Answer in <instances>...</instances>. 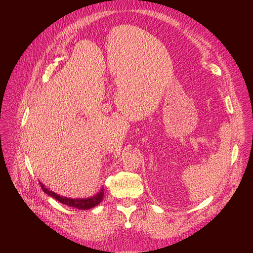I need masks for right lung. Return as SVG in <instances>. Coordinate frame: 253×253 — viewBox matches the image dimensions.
I'll use <instances>...</instances> for the list:
<instances>
[{
  "instance_id": "right-lung-1",
  "label": "right lung",
  "mask_w": 253,
  "mask_h": 253,
  "mask_svg": "<svg viewBox=\"0 0 253 253\" xmlns=\"http://www.w3.org/2000/svg\"><path fill=\"white\" fill-rule=\"evenodd\" d=\"M40 184H41L42 190L46 194L50 195L51 197L57 199L58 201H60L61 203L65 204L67 206L74 207V208H77L80 210H87V209L97 206L102 201L103 196H104V188H101V190L97 194H95L94 196L88 197V198H70V197H65V196L59 195V194L55 193L54 191H51L41 182H40Z\"/></svg>"
}]
</instances>
